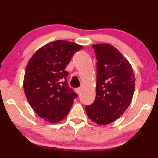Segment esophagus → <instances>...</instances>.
<instances>
[{
  "label": "esophagus",
  "mask_w": 158,
  "mask_h": 158,
  "mask_svg": "<svg viewBox=\"0 0 158 158\" xmlns=\"http://www.w3.org/2000/svg\"><path fill=\"white\" fill-rule=\"evenodd\" d=\"M81 91H82V88H76V89H75V92H76L77 94H81Z\"/></svg>",
  "instance_id": "34e87169"
}]
</instances>
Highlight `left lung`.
<instances>
[{
    "label": "left lung",
    "mask_w": 158,
    "mask_h": 158,
    "mask_svg": "<svg viewBox=\"0 0 158 158\" xmlns=\"http://www.w3.org/2000/svg\"><path fill=\"white\" fill-rule=\"evenodd\" d=\"M92 47L98 60L96 96L85 111L92 122L105 126L118 119L130 105L135 77L131 64L113 45L104 43Z\"/></svg>",
    "instance_id": "8db88e82"
}]
</instances>
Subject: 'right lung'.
<instances>
[{
    "label": "right lung",
    "mask_w": 158,
    "mask_h": 158,
    "mask_svg": "<svg viewBox=\"0 0 158 158\" xmlns=\"http://www.w3.org/2000/svg\"><path fill=\"white\" fill-rule=\"evenodd\" d=\"M82 45L64 40L47 43L32 55L26 68L23 90L35 113L57 123L68 115L77 94L68 86L65 68Z\"/></svg>",
    "instance_id": "right-lung-1"
}]
</instances>
